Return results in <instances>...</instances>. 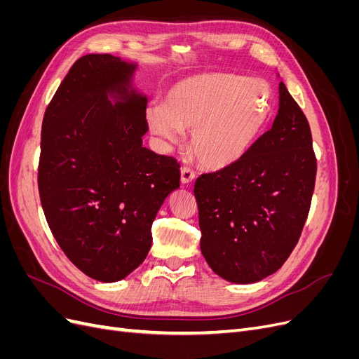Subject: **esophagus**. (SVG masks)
Instances as JSON below:
<instances>
[{"label":"esophagus","instance_id":"esophagus-1","mask_svg":"<svg viewBox=\"0 0 359 359\" xmlns=\"http://www.w3.org/2000/svg\"><path fill=\"white\" fill-rule=\"evenodd\" d=\"M194 177H196V173H194L193 169H190V168H187V166L181 169V182H182V184L191 182V181L194 180Z\"/></svg>","mask_w":359,"mask_h":359}]
</instances>
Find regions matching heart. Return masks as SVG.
Returning a JSON list of instances; mask_svg holds the SVG:
<instances>
[{"label": "heart", "mask_w": 359, "mask_h": 359, "mask_svg": "<svg viewBox=\"0 0 359 359\" xmlns=\"http://www.w3.org/2000/svg\"><path fill=\"white\" fill-rule=\"evenodd\" d=\"M271 114V90L235 73H202L173 83L165 106L147 111L148 126L166 148L191 130V148L203 166L219 170L241 160Z\"/></svg>", "instance_id": "1"}]
</instances>
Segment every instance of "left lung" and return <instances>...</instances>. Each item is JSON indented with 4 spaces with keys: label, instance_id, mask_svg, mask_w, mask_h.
<instances>
[{
    "label": "left lung",
    "instance_id": "left-lung-1",
    "mask_svg": "<svg viewBox=\"0 0 359 359\" xmlns=\"http://www.w3.org/2000/svg\"><path fill=\"white\" fill-rule=\"evenodd\" d=\"M278 94L271 130L241 160L194 182L201 252L217 276L238 285L281 268L310 211L316 181L310 126L283 82Z\"/></svg>",
    "mask_w": 359,
    "mask_h": 359
}]
</instances>
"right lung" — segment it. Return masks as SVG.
<instances>
[{
    "mask_svg": "<svg viewBox=\"0 0 359 359\" xmlns=\"http://www.w3.org/2000/svg\"><path fill=\"white\" fill-rule=\"evenodd\" d=\"M136 64L109 53L76 61L41 124L39 193L73 265L114 283L144 262L160 206L180 187V163L142 147L147 95Z\"/></svg>",
    "mask_w": 359,
    "mask_h": 359,
    "instance_id": "obj_1",
    "label": "right lung"
}]
</instances>
